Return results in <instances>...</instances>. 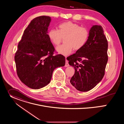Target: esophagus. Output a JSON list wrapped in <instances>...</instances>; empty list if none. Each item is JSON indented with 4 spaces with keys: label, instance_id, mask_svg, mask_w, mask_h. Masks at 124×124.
I'll return each mask as SVG.
<instances>
[{
    "label": "esophagus",
    "instance_id": "obj_1",
    "mask_svg": "<svg viewBox=\"0 0 124 124\" xmlns=\"http://www.w3.org/2000/svg\"><path fill=\"white\" fill-rule=\"evenodd\" d=\"M65 66L66 67H67L68 66H69V63H68V61L66 59V62H65Z\"/></svg>",
    "mask_w": 124,
    "mask_h": 124
}]
</instances>
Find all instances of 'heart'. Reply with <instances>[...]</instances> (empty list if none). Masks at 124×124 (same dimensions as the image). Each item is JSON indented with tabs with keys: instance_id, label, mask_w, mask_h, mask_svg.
<instances>
[{
	"instance_id": "obj_1",
	"label": "heart",
	"mask_w": 124,
	"mask_h": 124,
	"mask_svg": "<svg viewBox=\"0 0 124 124\" xmlns=\"http://www.w3.org/2000/svg\"><path fill=\"white\" fill-rule=\"evenodd\" d=\"M58 30L51 29L48 32V36L51 43L56 46H58L65 39V44L56 48L59 54L66 56L75 50L80 49L86 44L89 37V31L85 27L67 22L60 24Z\"/></svg>"
}]
</instances>
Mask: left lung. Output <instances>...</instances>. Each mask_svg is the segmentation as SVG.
<instances>
[{"mask_svg": "<svg viewBox=\"0 0 124 124\" xmlns=\"http://www.w3.org/2000/svg\"><path fill=\"white\" fill-rule=\"evenodd\" d=\"M108 42L101 26L93 25L85 45L67 58L75 73L70 82L81 92L88 91L102 79L108 61Z\"/></svg>", "mask_w": 124, "mask_h": 124, "instance_id": "8db88e82", "label": "left lung"}]
</instances>
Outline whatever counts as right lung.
<instances>
[{"instance_id": "1", "label": "right lung", "mask_w": 124, "mask_h": 124, "mask_svg": "<svg viewBox=\"0 0 124 124\" xmlns=\"http://www.w3.org/2000/svg\"><path fill=\"white\" fill-rule=\"evenodd\" d=\"M50 21V16H45L32 20L24 30L15 54L17 75L31 89L47 85L54 70L65 64L64 56L54 55L55 49L47 34Z\"/></svg>"}]
</instances>
